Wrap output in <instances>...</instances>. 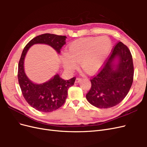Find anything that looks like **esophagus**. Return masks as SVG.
Instances as JSON below:
<instances>
[{"label":"esophagus","mask_w":147,"mask_h":147,"mask_svg":"<svg viewBox=\"0 0 147 147\" xmlns=\"http://www.w3.org/2000/svg\"><path fill=\"white\" fill-rule=\"evenodd\" d=\"M81 81H82V78H77L76 80H75V83H77L80 82Z\"/></svg>","instance_id":"esophagus-1"}]
</instances>
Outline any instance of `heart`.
<instances>
[{"label":"heart","mask_w":147,"mask_h":147,"mask_svg":"<svg viewBox=\"0 0 147 147\" xmlns=\"http://www.w3.org/2000/svg\"><path fill=\"white\" fill-rule=\"evenodd\" d=\"M112 47V40L107 36L77 39L68 45L67 53L62 54V65L67 72L72 73L80 62L86 73H95L104 64Z\"/></svg>","instance_id":"obj_1"}]
</instances>
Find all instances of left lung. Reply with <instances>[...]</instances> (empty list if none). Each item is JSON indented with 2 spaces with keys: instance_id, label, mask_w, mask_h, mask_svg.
<instances>
[{
  "instance_id": "left-lung-1",
  "label": "left lung",
  "mask_w": 147,
  "mask_h": 147,
  "mask_svg": "<svg viewBox=\"0 0 147 147\" xmlns=\"http://www.w3.org/2000/svg\"><path fill=\"white\" fill-rule=\"evenodd\" d=\"M134 76L132 57L128 48L119 42L99 73L91 80V90L86 95L97 108L108 109L120 103L132 86Z\"/></svg>"
}]
</instances>
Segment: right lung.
Wrapping results in <instances>:
<instances>
[{"mask_svg": "<svg viewBox=\"0 0 147 147\" xmlns=\"http://www.w3.org/2000/svg\"><path fill=\"white\" fill-rule=\"evenodd\" d=\"M65 36L51 34H44L35 37L26 45L22 52L18 64V78L25 100L40 112H51L60 108L67 97L69 88L74 84L76 78L65 80L56 74L47 82L37 84L32 82L24 71V59L29 48L35 44H46L51 47L59 54L60 50L65 44Z\"/></svg>", "mask_w": 147, "mask_h": 147, "instance_id": "add662e5", "label": "right lung"}]
</instances>
